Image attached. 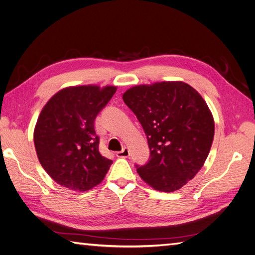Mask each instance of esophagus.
<instances>
[{
  "instance_id": "1",
  "label": "esophagus",
  "mask_w": 255,
  "mask_h": 255,
  "mask_svg": "<svg viewBox=\"0 0 255 255\" xmlns=\"http://www.w3.org/2000/svg\"><path fill=\"white\" fill-rule=\"evenodd\" d=\"M129 154H130L129 149H128L127 147H124L121 151H118V152H116V156H118L119 158H126V157H128V156H129Z\"/></svg>"
}]
</instances>
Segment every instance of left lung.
<instances>
[{"label": "left lung", "instance_id": "1", "mask_svg": "<svg viewBox=\"0 0 255 255\" xmlns=\"http://www.w3.org/2000/svg\"><path fill=\"white\" fill-rule=\"evenodd\" d=\"M123 100L148 142L149 159L135 165L136 172L156 190H178L201 170L212 147L215 123L205 100L180 81L136 85Z\"/></svg>", "mask_w": 255, "mask_h": 255}]
</instances>
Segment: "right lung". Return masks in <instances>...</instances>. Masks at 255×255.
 Wrapping results in <instances>:
<instances>
[{
    "label": "right lung",
    "instance_id": "add662e5",
    "mask_svg": "<svg viewBox=\"0 0 255 255\" xmlns=\"http://www.w3.org/2000/svg\"><path fill=\"white\" fill-rule=\"evenodd\" d=\"M115 92V86H71L43 107L34 130L35 148L42 168L59 185L86 191L106 176L112 160L99 152L94 123Z\"/></svg>",
    "mask_w": 255,
    "mask_h": 255
}]
</instances>
